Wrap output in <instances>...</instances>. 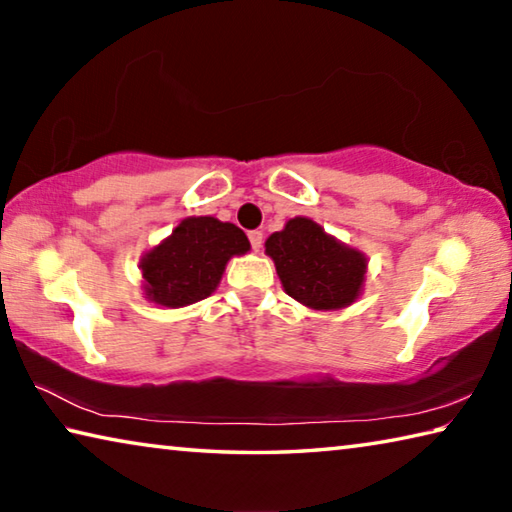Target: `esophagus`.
Instances as JSON below:
<instances>
[{
	"instance_id": "34e87169",
	"label": "esophagus",
	"mask_w": 512,
	"mask_h": 512,
	"mask_svg": "<svg viewBox=\"0 0 512 512\" xmlns=\"http://www.w3.org/2000/svg\"><path fill=\"white\" fill-rule=\"evenodd\" d=\"M248 239H250V246H253V250L262 248V239H264L262 230H250V232H248Z\"/></svg>"
}]
</instances>
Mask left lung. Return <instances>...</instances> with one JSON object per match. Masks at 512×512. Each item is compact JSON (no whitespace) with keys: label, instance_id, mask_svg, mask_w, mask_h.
I'll use <instances>...</instances> for the list:
<instances>
[{"label":"left lung","instance_id":"obj_1","mask_svg":"<svg viewBox=\"0 0 512 512\" xmlns=\"http://www.w3.org/2000/svg\"><path fill=\"white\" fill-rule=\"evenodd\" d=\"M284 291L311 309H341L357 300L366 257L325 235L305 216L291 219L282 232L266 239Z\"/></svg>","mask_w":512,"mask_h":512}]
</instances>
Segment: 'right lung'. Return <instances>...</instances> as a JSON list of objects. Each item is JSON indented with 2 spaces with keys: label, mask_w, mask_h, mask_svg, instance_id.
I'll return each instance as SVG.
<instances>
[{
  "label": "right lung",
  "mask_w": 512,
  "mask_h": 512,
  "mask_svg": "<svg viewBox=\"0 0 512 512\" xmlns=\"http://www.w3.org/2000/svg\"><path fill=\"white\" fill-rule=\"evenodd\" d=\"M250 241L235 223L192 216L142 259L144 291L164 307H187L219 287L232 255L248 253Z\"/></svg>",
  "instance_id": "obj_1"
}]
</instances>
